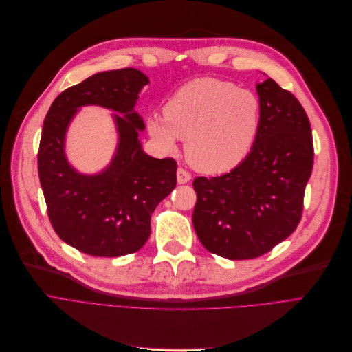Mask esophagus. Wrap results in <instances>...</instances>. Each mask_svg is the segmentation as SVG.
I'll use <instances>...</instances> for the list:
<instances>
[{
  "instance_id": "34e87169",
  "label": "esophagus",
  "mask_w": 352,
  "mask_h": 352,
  "mask_svg": "<svg viewBox=\"0 0 352 352\" xmlns=\"http://www.w3.org/2000/svg\"><path fill=\"white\" fill-rule=\"evenodd\" d=\"M176 175H177V183H179V185H183V183H188L192 179V175L188 170L183 169V167H179Z\"/></svg>"
}]
</instances>
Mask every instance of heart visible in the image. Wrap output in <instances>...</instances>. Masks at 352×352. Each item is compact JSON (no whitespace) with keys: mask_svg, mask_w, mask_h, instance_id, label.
<instances>
[{"mask_svg":"<svg viewBox=\"0 0 352 352\" xmlns=\"http://www.w3.org/2000/svg\"><path fill=\"white\" fill-rule=\"evenodd\" d=\"M261 100L230 81L204 77L179 87L163 117L147 119V131L163 148L186 139L185 153L195 169L225 173L250 152L261 129Z\"/></svg>","mask_w":352,"mask_h":352,"instance_id":"1","label":"heart"}]
</instances>
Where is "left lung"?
<instances>
[{
	"label": "left lung",
	"mask_w": 352,
	"mask_h": 352,
	"mask_svg": "<svg viewBox=\"0 0 352 352\" xmlns=\"http://www.w3.org/2000/svg\"><path fill=\"white\" fill-rule=\"evenodd\" d=\"M261 129L249 155L217 177H196L192 222L209 252L226 259L258 258L296 229L314 166L308 116L272 78L256 85Z\"/></svg>",
	"instance_id": "1"
}]
</instances>
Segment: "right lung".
<instances>
[{
	"instance_id": "right-lung-1",
	"label": "right lung",
	"mask_w": 352,
	"mask_h": 352,
	"mask_svg": "<svg viewBox=\"0 0 352 352\" xmlns=\"http://www.w3.org/2000/svg\"><path fill=\"white\" fill-rule=\"evenodd\" d=\"M148 77L136 69L102 72L56 97L43 124L38 176L47 213L60 239L91 256H123L150 236V216L176 186L177 163L144 153V130L135 111ZM100 105L115 111L120 142L104 171L77 173L65 156V135L78 109ZM120 114L117 115L116 113Z\"/></svg>"
}]
</instances>
